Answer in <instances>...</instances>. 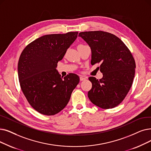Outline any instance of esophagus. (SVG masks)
<instances>
[{"label": "esophagus", "mask_w": 151, "mask_h": 151, "mask_svg": "<svg viewBox=\"0 0 151 151\" xmlns=\"http://www.w3.org/2000/svg\"><path fill=\"white\" fill-rule=\"evenodd\" d=\"M80 81H84V80H85L86 79V78L85 77H83V76H80Z\"/></svg>", "instance_id": "esophagus-1"}]
</instances>
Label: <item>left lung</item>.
Returning a JSON list of instances; mask_svg holds the SVG:
<instances>
[{
    "instance_id": "1",
    "label": "left lung",
    "mask_w": 151,
    "mask_h": 151,
    "mask_svg": "<svg viewBox=\"0 0 151 151\" xmlns=\"http://www.w3.org/2000/svg\"><path fill=\"white\" fill-rule=\"evenodd\" d=\"M91 49V63H100L103 77L89 78L92 88L88 96L91 102L103 109L116 107L132 86L136 63L132 54L120 38L110 32L94 31L80 32Z\"/></svg>"
}]
</instances>
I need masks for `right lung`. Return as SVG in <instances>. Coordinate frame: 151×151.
<instances>
[{
  "mask_svg": "<svg viewBox=\"0 0 151 151\" xmlns=\"http://www.w3.org/2000/svg\"><path fill=\"white\" fill-rule=\"evenodd\" d=\"M78 32L47 35L36 39L22 51L18 64L20 87L30 106L45 115H54L67 105L80 78L69 73L63 78L57 63L78 36Z\"/></svg>",
  "mask_w": 151,
  "mask_h": 151,
  "instance_id": "add662e5",
  "label": "right lung"
}]
</instances>
